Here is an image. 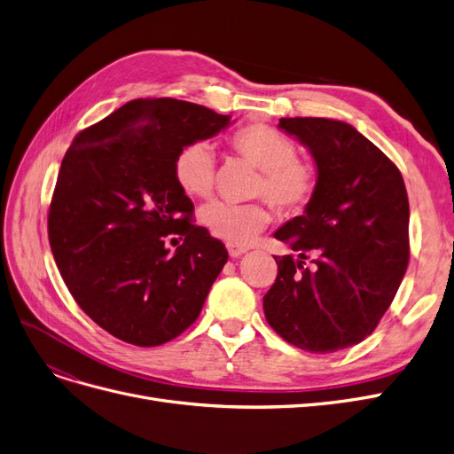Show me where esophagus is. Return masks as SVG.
Returning <instances> with one entry per match:
<instances>
[{
	"mask_svg": "<svg viewBox=\"0 0 454 454\" xmlns=\"http://www.w3.org/2000/svg\"><path fill=\"white\" fill-rule=\"evenodd\" d=\"M227 251H229V255H231V259H239V257H242L244 253L247 251L244 246H234V244H227Z\"/></svg>",
	"mask_w": 454,
	"mask_h": 454,
	"instance_id": "1",
	"label": "esophagus"
}]
</instances>
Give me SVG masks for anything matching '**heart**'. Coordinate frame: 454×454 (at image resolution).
I'll return each instance as SVG.
<instances>
[{"label":"heart","instance_id":"obj_1","mask_svg":"<svg viewBox=\"0 0 454 454\" xmlns=\"http://www.w3.org/2000/svg\"><path fill=\"white\" fill-rule=\"evenodd\" d=\"M229 143L247 164L262 171L255 195L266 197L281 214H300L313 201L317 192L315 166L300 160L293 139L274 126L262 122L247 124L234 132ZM173 173L184 193L197 199L208 197L214 190L215 176V156L210 145L205 141L184 145L175 158ZM199 220L212 237L244 246L270 223L271 212L262 203L232 205L215 201L201 210Z\"/></svg>","mask_w":454,"mask_h":454}]
</instances>
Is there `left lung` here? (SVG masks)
Wrapping results in <instances>:
<instances>
[{"mask_svg": "<svg viewBox=\"0 0 454 454\" xmlns=\"http://www.w3.org/2000/svg\"><path fill=\"white\" fill-rule=\"evenodd\" d=\"M278 126L309 149L317 192L274 232L298 259L274 257L264 317L286 342L330 354L369 337L396 294L410 259L408 193L401 171L352 124L294 117Z\"/></svg>", "mask_w": 454, "mask_h": 454, "instance_id": "obj_1", "label": "left lung"}]
</instances>
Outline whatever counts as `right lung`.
<instances>
[{"instance_id": "add662e5", "label": "right lung", "mask_w": 454, "mask_h": 454, "mask_svg": "<svg viewBox=\"0 0 454 454\" xmlns=\"http://www.w3.org/2000/svg\"><path fill=\"white\" fill-rule=\"evenodd\" d=\"M229 124L231 115L184 100H132L68 147L48 214L50 246L72 298L114 337L158 347L201 313L229 255L190 223L193 203L173 164L184 145Z\"/></svg>"}]
</instances>
